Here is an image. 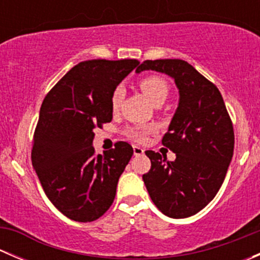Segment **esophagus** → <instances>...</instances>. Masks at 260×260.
<instances>
[{"label":"esophagus","instance_id":"1","mask_svg":"<svg viewBox=\"0 0 260 260\" xmlns=\"http://www.w3.org/2000/svg\"><path fill=\"white\" fill-rule=\"evenodd\" d=\"M133 153H135V156H142L145 153V149L140 146H133Z\"/></svg>","mask_w":260,"mask_h":260}]
</instances>
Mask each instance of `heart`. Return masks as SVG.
Listing matches in <instances>:
<instances>
[{
	"instance_id": "obj_1",
	"label": "heart",
	"mask_w": 260,
	"mask_h": 260,
	"mask_svg": "<svg viewBox=\"0 0 260 260\" xmlns=\"http://www.w3.org/2000/svg\"><path fill=\"white\" fill-rule=\"evenodd\" d=\"M140 88L142 89L143 93L148 96L152 103H164L166 98L169 96L170 86L166 79H164L159 75H147L140 80ZM123 101V89L120 86H117L114 91L112 93L111 106L113 111H117L119 108L120 103ZM156 132V128L153 125H133L128 127L124 131L125 136L136 142H143L149 135Z\"/></svg>"
}]
</instances>
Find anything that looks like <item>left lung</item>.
I'll return each mask as SVG.
<instances>
[{
  "label": "left lung",
  "mask_w": 260,
  "mask_h": 260,
  "mask_svg": "<svg viewBox=\"0 0 260 260\" xmlns=\"http://www.w3.org/2000/svg\"><path fill=\"white\" fill-rule=\"evenodd\" d=\"M156 70L175 79L180 103L162 145L176 153L167 161L146 151L151 170L143 181L154 205L182 219L203 210L224 182L234 152V129L224 99L214 83L180 59L146 60L136 72Z\"/></svg>",
  "instance_id": "left-lung-1"
}]
</instances>
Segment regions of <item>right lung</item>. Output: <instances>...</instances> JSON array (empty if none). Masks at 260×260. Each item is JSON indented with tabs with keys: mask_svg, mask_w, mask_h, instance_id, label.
<instances>
[{
	"mask_svg": "<svg viewBox=\"0 0 260 260\" xmlns=\"http://www.w3.org/2000/svg\"><path fill=\"white\" fill-rule=\"evenodd\" d=\"M138 64L136 59L81 61L44 99L31 159L49 200L69 219L94 221L113 204L133 148L119 141L102 156L91 143L94 129L113 118L112 93Z\"/></svg>",
	"mask_w": 260,
	"mask_h": 260,
	"instance_id": "1",
	"label": "right lung"
}]
</instances>
